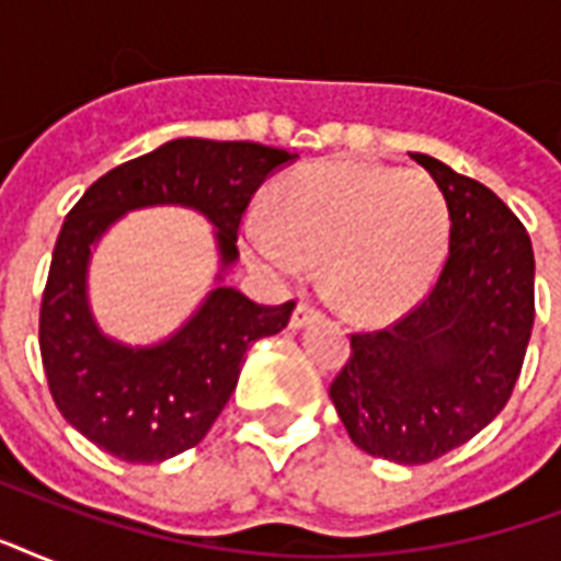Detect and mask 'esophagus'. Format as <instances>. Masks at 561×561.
Wrapping results in <instances>:
<instances>
[{
	"label": "esophagus",
	"mask_w": 561,
	"mask_h": 561,
	"mask_svg": "<svg viewBox=\"0 0 561 561\" xmlns=\"http://www.w3.org/2000/svg\"><path fill=\"white\" fill-rule=\"evenodd\" d=\"M317 314H320V311H317L311 302H299V306L294 308V314H290V329H294V332H297V329H306Z\"/></svg>",
	"instance_id": "34e87169"
}]
</instances>
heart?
<instances>
[{"instance_id":"b5f03b06","label":"heart","mask_w":561,"mask_h":561,"mask_svg":"<svg viewBox=\"0 0 561 561\" xmlns=\"http://www.w3.org/2000/svg\"><path fill=\"white\" fill-rule=\"evenodd\" d=\"M244 253L255 271L294 279L320 264L334 302L383 320L416 302L448 247V206L422 169L373 162H311L267 197V220H247Z\"/></svg>"}]
</instances>
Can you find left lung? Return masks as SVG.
Masks as SVG:
<instances>
[{
  "mask_svg": "<svg viewBox=\"0 0 561 561\" xmlns=\"http://www.w3.org/2000/svg\"><path fill=\"white\" fill-rule=\"evenodd\" d=\"M448 206V259L434 290L383 332L352 334L329 387L360 451L422 466L460 448L504 410L536 314V262L522 220L492 188L410 153Z\"/></svg>",
  "mask_w": 561,
  "mask_h": 561,
  "instance_id": "1",
  "label": "left lung"
}]
</instances>
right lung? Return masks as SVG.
Wrapping results in <instances>:
<instances>
[{"mask_svg":"<svg viewBox=\"0 0 561 561\" xmlns=\"http://www.w3.org/2000/svg\"><path fill=\"white\" fill-rule=\"evenodd\" d=\"M297 153L255 142L171 139L107 171L66 215L39 306V355L57 410L101 451L162 462L209 434L236 390L247 350L279 334L294 302L255 306L229 288L247 203ZM194 208L216 227V285L186 324L157 344L110 339L89 306L91 250L127 210Z\"/></svg>","mask_w":561,"mask_h":561,"instance_id":"obj_1","label":"right lung"}]
</instances>
